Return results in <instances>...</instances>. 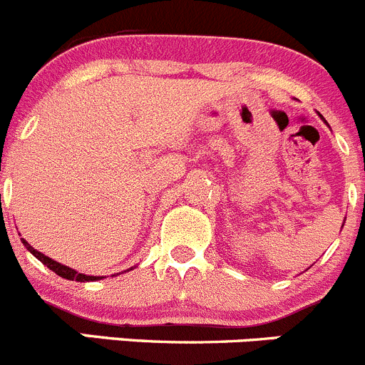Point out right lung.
Segmentation results:
<instances>
[{
    "label": "right lung",
    "instance_id": "right-lung-1",
    "mask_svg": "<svg viewBox=\"0 0 365 365\" xmlns=\"http://www.w3.org/2000/svg\"><path fill=\"white\" fill-rule=\"evenodd\" d=\"M21 241H23V245L28 248V252H30V254H34L35 257H37L38 261L42 262V264L48 266V268L51 269V272H55L56 275L61 277V279L76 280V282H96V280H103L104 279V277H93V275H85V273H78V272H76V269L68 268V266H65V264H60V262L53 261L51 257H48V255H44V254H41V252H38V250H35V248L31 247V245L28 243V241L24 240V237H21ZM131 269L133 268H129L128 272H131ZM122 273H124V272H122ZM117 275H120V273H117ZM117 275H115V277H117Z\"/></svg>",
    "mask_w": 365,
    "mask_h": 365
}]
</instances>
